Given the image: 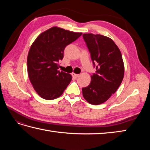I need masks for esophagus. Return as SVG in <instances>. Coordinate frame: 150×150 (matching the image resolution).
Masks as SVG:
<instances>
[{
  "mask_svg": "<svg viewBox=\"0 0 150 150\" xmlns=\"http://www.w3.org/2000/svg\"><path fill=\"white\" fill-rule=\"evenodd\" d=\"M72 75H73V77H75V78L78 77L79 76V74H76V73H73Z\"/></svg>",
  "mask_w": 150,
  "mask_h": 150,
  "instance_id": "1",
  "label": "esophagus"
}]
</instances>
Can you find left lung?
Returning a JSON list of instances; mask_svg holds the SVG:
<instances>
[{"label": "left lung", "mask_w": 150, "mask_h": 150, "mask_svg": "<svg viewBox=\"0 0 150 150\" xmlns=\"http://www.w3.org/2000/svg\"><path fill=\"white\" fill-rule=\"evenodd\" d=\"M91 58L96 66V73L91 75L88 86L82 89V95L93 105L104 103L119 88L124 74V65L119 47L110 38L102 35H82Z\"/></svg>", "instance_id": "8db88e82"}]
</instances>
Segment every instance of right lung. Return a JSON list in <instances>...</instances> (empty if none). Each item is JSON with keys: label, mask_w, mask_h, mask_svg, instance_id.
Returning <instances> with one entry per match:
<instances>
[{"label": "right lung", "mask_w": 150, "mask_h": 150, "mask_svg": "<svg viewBox=\"0 0 150 150\" xmlns=\"http://www.w3.org/2000/svg\"><path fill=\"white\" fill-rule=\"evenodd\" d=\"M76 33L54 26L40 33L31 44L27 58L28 73L34 90L46 100L62 95L72 76L59 71L66 46L81 36Z\"/></svg>", "instance_id": "1"}]
</instances>
